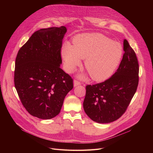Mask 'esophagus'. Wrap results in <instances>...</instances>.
<instances>
[{"mask_svg":"<svg viewBox=\"0 0 153 153\" xmlns=\"http://www.w3.org/2000/svg\"><path fill=\"white\" fill-rule=\"evenodd\" d=\"M81 84V82H79V81H78V80H74V86H77V85H80Z\"/></svg>","mask_w":153,"mask_h":153,"instance_id":"esophagus-1","label":"esophagus"}]
</instances>
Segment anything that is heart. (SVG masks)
Wrapping results in <instances>:
<instances>
[{
	"label": "heart",
	"mask_w": 153,
	"mask_h": 153,
	"mask_svg": "<svg viewBox=\"0 0 153 153\" xmlns=\"http://www.w3.org/2000/svg\"><path fill=\"white\" fill-rule=\"evenodd\" d=\"M123 54L119 43L98 33L82 34L73 40V45L65 44L62 55L67 70L71 73L85 59V68L96 81L110 77L119 65Z\"/></svg>",
	"instance_id": "obj_1"
}]
</instances>
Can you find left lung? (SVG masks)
Wrapping results in <instances>:
<instances>
[{
	"label": "left lung",
	"mask_w": 153,
	"mask_h": 153,
	"mask_svg": "<svg viewBox=\"0 0 153 153\" xmlns=\"http://www.w3.org/2000/svg\"><path fill=\"white\" fill-rule=\"evenodd\" d=\"M124 53L116 72L104 82L86 86L83 109L93 121L107 123L119 119L126 111L139 83L136 54L126 39Z\"/></svg>",
	"instance_id": "8db88e82"
}]
</instances>
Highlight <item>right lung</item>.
Returning a JSON list of instances; mask_svg holds the SVG:
<instances>
[{
  "label": "right lung",
  "mask_w": 153,
  "mask_h": 153,
  "mask_svg": "<svg viewBox=\"0 0 153 153\" xmlns=\"http://www.w3.org/2000/svg\"><path fill=\"white\" fill-rule=\"evenodd\" d=\"M67 28L53 27L34 32L18 51L14 82L26 110L41 119L60 111L73 80L60 68L62 40Z\"/></svg>",
  "instance_id": "obj_1"
}]
</instances>
